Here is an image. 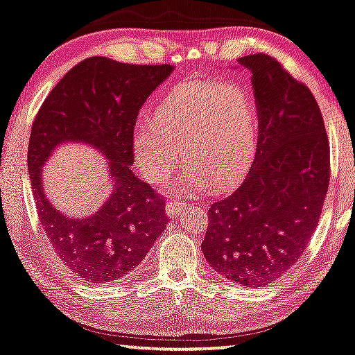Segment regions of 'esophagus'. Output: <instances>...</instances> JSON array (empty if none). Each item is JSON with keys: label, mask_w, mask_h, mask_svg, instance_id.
<instances>
[{"label": "esophagus", "mask_w": 355, "mask_h": 355, "mask_svg": "<svg viewBox=\"0 0 355 355\" xmlns=\"http://www.w3.org/2000/svg\"><path fill=\"white\" fill-rule=\"evenodd\" d=\"M182 208H183L182 201H178V200H168V201H167V206H165V211H167V216L173 218V216H177L178 213H180Z\"/></svg>", "instance_id": "esophagus-1"}]
</instances>
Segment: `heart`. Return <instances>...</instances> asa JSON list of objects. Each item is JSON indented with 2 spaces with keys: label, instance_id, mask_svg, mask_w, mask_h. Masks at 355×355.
<instances>
[{
  "label": "heart",
  "instance_id": "1",
  "mask_svg": "<svg viewBox=\"0 0 355 355\" xmlns=\"http://www.w3.org/2000/svg\"><path fill=\"white\" fill-rule=\"evenodd\" d=\"M257 142L259 111L250 89L198 80L175 87L155 107L154 119L137 124L132 149L147 180L159 183L172 173L182 147L190 164L173 187L191 193L239 180Z\"/></svg>",
  "mask_w": 355,
  "mask_h": 355
}]
</instances>
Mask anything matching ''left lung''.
Wrapping results in <instances>:
<instances>
[{
  "label": "left lung",
  "mask_w": 355,
  "mask_h": 355,
  "mask_svg": "<svg viewBox=\"0 0 355 355\" xmlns=\"http://www.w3.org/2000/svg\"><path fill=\"white\" fill-rule=\"evenodd\" d=\"M239 64L252 71L257 150L237 190L208 209L201 249L219 275L255 288L306 249L329 187V141L313 93L277 58L254 53Z\"/></svg>",
  "instance_id": "left-lung-1"
}]
</instances>
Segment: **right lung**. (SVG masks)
I'll return each instance as SVG.
<instances>
[{
    "instance_id": "add662e5",
    "label": "right lung",
    "mask_w": 355,
    "mask_h": 355,
    "mask_svg": "<svg viewBox=\"0 0 355 355\" xmlns=\"http://www.w3.org/2000/svg\"><path fill=\"white\" fill-rule=\"evenodd\" d=\"M173 67L89 57L58 82L31 129L28 168L44 231L78 280L110 284L134 270L167 227L164 196L131 170L139 110ZM62 141H83L108 159L114 191L95 215L69 218L42 190L43 164Z\"/></svg>"
}]
</instances>
